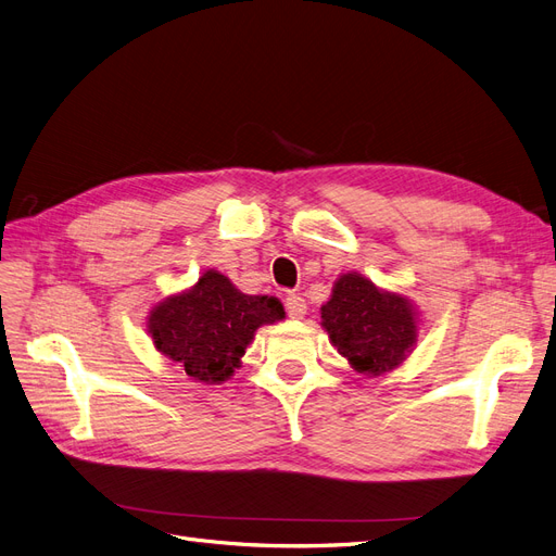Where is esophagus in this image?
<instances>
[{"instance_id":"obj_1","label":"esophagus","mask_w":556,"mask_h":556,"mask_svg":"<svg viewBox=\"0 0 556 556\" xmlns=\"http://www.w3.org/2000/svg\"><path fill=\"white\" fill-rule=\"evenodd\" d=\"M283 304H286V312H289L291 318H304V314H306L304 298H300L298 293H289V295H286Z\"/></svg>"}]
</instances>
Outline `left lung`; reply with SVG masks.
Here are the masks:
<instances>
[{
  "label": "left lung",
  "mask_w": 556,
  "mask_h": 556,
  "mask_svg": "<svg viewBox=\"0 0 556 556\" xmlns=\"http://www.w3.org/2000/svg\"><path fill=\"white\" fill-rule=\"evenodd\" d=\"M320 325L357 374L376 378L394 371L415 351L419 314L403 293L384 291L359 273L334 281L320 306Z\"/></svg>",
  "instance_id": "obj_1"
}]
</instances>
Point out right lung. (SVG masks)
Returning a JSON list of instances; mask_svg holds the SVG:
<instances>
[{
    "instance_id": "add662e5",
    "label": "right lung",
    "mask_w": 556,
    "mask_h": 556,
    "mask_svg": "<svg viewBox=\"0 0 556 556\" xmlns=\"http://www.w3.org/2000/svg\"><path fill=\"white\" fill-rule=\"evenodd\" d=\"M277 298L244 295L217 270H205L192 289L164 298L149 312L147 327L157 353L190 380H231L261 325L283 320Z\"/></svg>"
}]
</instances>
